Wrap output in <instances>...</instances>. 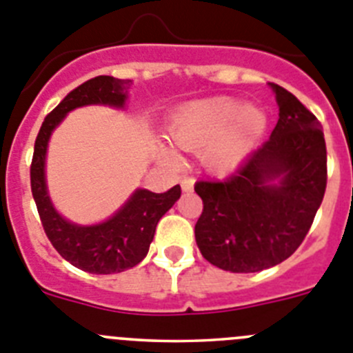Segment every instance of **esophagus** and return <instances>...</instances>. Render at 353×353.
Segmentation results:
<instances>
[{
	"label": "esophagus",
	"instance_id": "34e87169",
	"mask_svg": "<svg viewBox=\"0 0 353 353\" xmlns=\"http://www.w3.org/2000/svg\"><path fill=\"white\" fill-rule=\"evenodd\" d=\"M194 183H196V180H194L192 176H183L182 182H180V185H182L183 192H190V190L194 189Z\"/></svg>",
	"mask_w": 353,
	"mask_h": 353
}]
</instances>
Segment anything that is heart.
Listing matches in <instances>:
<instances>
[{
  "instance_id": "obj_1",
  "label": "heart",
  "mask_w": 353,
  "mask_h": 353,
  "mask_svg": "<svg viewBox=\"0 0 353 353\" xmlns=\"http://www.w3.org/2000/svg\"><path fill=\"white\" fill-rule=\"evenodd\" d=\"M266 117L255 106H241L231 98H210L187 103L170 122V138L183 150L201 151L208 170L225 173L243 161L263 134ZM168 157L173 152L164 150Z\"/></svg>"
}]
</instances>
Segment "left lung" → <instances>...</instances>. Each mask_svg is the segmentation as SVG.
Instances as JSON below:
<instances>
[{"mask_svg": "<svg viewBox=\"0 0 353 353\" xmlns=\"http://www.w3.org/2000/svg\"><path fill=\"white\" fill-rule=\"evenodd\" d=\"M278 122L270 140L225 180H199L196 243L213 266L257 273L303 243L324 199L327 150L316 117L292 92L270 83Z\"/></svg>", "mask_w": 353, "mask_h": 353, "instance_id": "left-lung-1", "label": "left lung"}]
</instances>
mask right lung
Returning <instances> with one entry per match:
<instances>
[{
  "label": "right lung",
  "mask_w": 353,
  "mask_h": 353,
  "mask_svg": "<svg viewBox=\"0 0 353 353\" xmlns=\"http://www.w3.org/2000/svg\"><path fill=\"white\" fill-rule=\"evenodd\" d=\"M131 80L94 77L73 89L45 117L34 141L31 161V192L40 213L45 234L61 257L79 270L94 274L121 273L137 266L147 255L161 216L180 198V185L155 194L134 190L125 205L108 221L96 225H77L59 215L52 205L45 183V155L52 131L71 110L85 105H110L122 108Z\"/></svg>",
  "instance_id": "right-lung-1"
}]
</instances>
